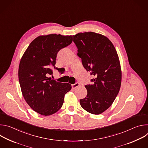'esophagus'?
Here are the masks:
<instances>
[{"instance_id":"obj_1","label":"esophagus","mask_w":148,"mask_h":148,"mask_svg":"<svg viewBox=\"0 0 148 148\" xmlns=\"http://www.w3.org/2000/svg\"><path fill=\"white\" fill-rule=\"evenodd\" d=\"M79 86V84L78 82H76L75 84H73V85H72V88L74 90V89L78 88Z\"/></svg>"}]
</instances>
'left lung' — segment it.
I'll return each mask as SVG.
<instances>
[{"label":"left lung","instance_id":"8db88e82","mask_svg":"<svg viewBox=\"0 0 148 148\" xmlns=\"http://www.w3.org/2000/svg\"><path fill=\"white\" fill-rule=\"evenodd\" d=\"M84 67L95 78L86 86L87 95L79 100L81 106L92 114L99 115L109 108L121 85L119 59L112 42L102 34L88 32L73 36Z\"/></svg>","mask_w":148,"mask_h":148}]
</instances>
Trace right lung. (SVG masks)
<instances>
[{
  "label": "right lung",
  "mask_w": 148,
  "mask_h": 148,
  "mask_svg": "<svg viewBox=\"0 0 148 148\" xmlns=\"http://www.w3.org/2000/svg\"><path fill=\"white\" fill-rule=\"evenodd\" d=\"M72 41L71 35L39 36L21 58L18 72L21 91L30 108L40 115L49 116L57 112L66 94L71 89V84L57 82L47 75L53 74L49 67L55 66L58 51Z\"/></svg>",
  "instance_id": "obj_1"
}]
</instances>
